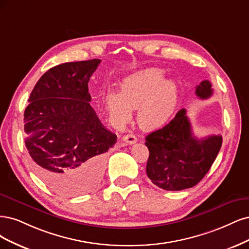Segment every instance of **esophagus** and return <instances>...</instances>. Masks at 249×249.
Masks as SVG:
<instances>
[{
	"label": "esophagus",
	"instance_id": "esophagus-1",
	"mask_svg": "<svg viewBox=\"0 0 249 249\" xmlns=\"http://www.w3.org/2000/svg\"><path fill=\"white\" fill-rule=\"evenodd\" d=\"M123 142H125V145H132V143H135L138 142V139L134 134H126L123 136Z\"/></svg>",
	"mask_w": 249,
	"mask_h": 249
}]
</instances>
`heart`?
<instances>
[{
    "label": "heart",
    "mask_w": 249,
    "mask_h": 249,
    "mask_svg": "<svg viewBox=\"0 0 249 249\" xmlns=\"http://www.w3.org/2000/svg\"><path fill=\"white\" fill-rule=\"evenodd\" d=\"M179 102V86L165 79L164 71L149 68L124 79L120 94L110 93L107 107L114 121L124 125L130 121L132 109L138 108V123L146 130L164 126L174 116Z\"/></svg>",
    "instance_id": "1"
}]
</instances>
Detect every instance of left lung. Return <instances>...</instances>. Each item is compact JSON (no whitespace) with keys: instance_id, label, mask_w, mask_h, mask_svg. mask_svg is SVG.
<instances>
[{"instance_id":"8db88e82","label":"left lung","mask_w":249,"mask_h":249,"mask_svg":"<svg viewBox=\"0 0 249 249\" xmlns=\"http://www.w3.org/2000/svg\"><path fill=\"white\" fill-rule=\"evenodd\" d=\"M196 94L200 99L209 98L213 94L211 83L203 81L196 86ZM221 143V135L196 138L186 109L182 108L170 123L146 136L147 176L164 190L194 187L210 170Z\"/></svg>"}]
</instances>
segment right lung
I'll list each match as a JSON object with an SVG mask.
<instances>
[{
    "mask_svg": "<svg viewBox=\"0 0 249 249\" xmlns=\"http://www.w3.org/2000/svg\"><path fill=\"white\" fill-rule=\"evenodd\" d=\"M100 62H69L46 71L23 115L32 166L63 196L82 195L97 186L106 153L117 142L90 106L88 83Z\"/></svg>",
    "mask_w": 249,
    "mask_h": 249,
    "instance_id": "add662e5",
    "label": "right lung"
}]
</instances>
